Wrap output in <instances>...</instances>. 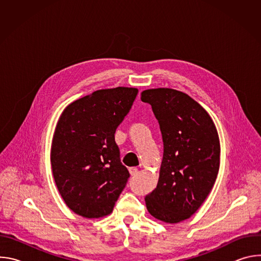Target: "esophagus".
<instances>
[{
	"instance_id": "34e87169",
	"label": "esophagus",
	"mask_w": 261,
	"mask_h": 261,
	"mask_svg": "<svg viewBox=\"0 0 261 261\" xmlns=\"http://www.w3.org/2000/svg\"><path fill=\"white\" fill-rule=\"evenodd\" d=\"M129 171H130V174H131L132 176H134V175H136V174L138 173V169H137L136 167H130V168H129Z\"/></svg>"
}]
</instances>
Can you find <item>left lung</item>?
I'll use <instances>...</instances> for the list:
<instances>
[{
    "label": "left lung",
    "mask_w": 261,
    "mask_h": 261,
    "mask_svg": "<svg viewBox=\"0 0 261 261\" xmlns=\"http://www.w3.org/2000/svg\"><path fill=\"white\" fill-rule=\"evenodd\" d=\"M158 120L163 159L157 187L144 198L153 217L177 223L190 218L211 192L220 166L214 122L190 96L172 89L141 93Z\"/></svg>",
    "instance_id": "8db88e82"
}]
</instances>
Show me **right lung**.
I'll return each instance as SVG.
<instances>
[{
  "label": "right lung",
  "mask_w": 261,
  "mask_h": 261,
  "mask_svg": "<svg viewBox=\"0 0 261 261\" xmlns=\"http://www.w3.org/2000/svg\"><path fill=\"white\" fill-rule=\"evenodd\" d=\"M133 88L99 90L66 107L53 138L50 162L58 190L85 218L110 214L130 173L115 140L137 96Z\"/></svg>",
  "instance_id": "obj_1"
}]
</instances>
